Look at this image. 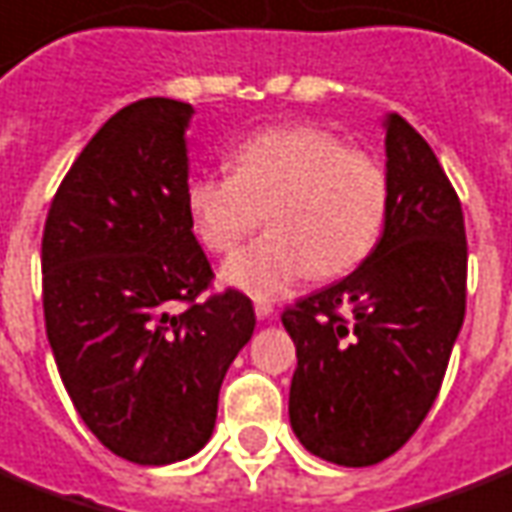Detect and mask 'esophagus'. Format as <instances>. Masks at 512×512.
Here are the masks:
<instances>
[{"mask_svg": "<svg viewBox=\"0 0 512 512\" xmlns=\"http://www.w3.org/2000/svg\"><path fill=\"white\" fill-rule=\"evenodd\" d=\"M255 314H257V319H271L273 317V306H271V303H265V300H257Z\"/></svg>", "mask_w": 512, "mask_h": 512, "instance_id": "obj_1", "label": "esophagus"}]
</instances>
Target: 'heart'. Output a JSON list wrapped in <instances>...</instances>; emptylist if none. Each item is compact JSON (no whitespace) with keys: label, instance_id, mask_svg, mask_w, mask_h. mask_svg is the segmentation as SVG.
Listing matches in <instances>:
<instances>
[{"label":"heart","instance_id":"obj_1","mask_svg":"<svg viewBox=\"0 0 512 512\" xmlns=\"http://www.w3.org/2000/svg\"><path fill=\"white\" fill-rule=\"evenodd\" d=\"M233 174H195L185 209L195 236L230 252L265 220L271 233L222 265V282L255 298H279L314 271L341 276L373 252L384 228L389 182L360 150L319 126H271L230 152Z\"/></svg>","mask_w":512,"mask_h":512}]
</instances>
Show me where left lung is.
<instances>
[{
  "label": "left lung",
  "mask_w": 512,
  "mask_h": 512,
  "mask_svg": "<svg viewBox=\"0 0 512 512\" xmlns=\"http://www.w3.org/2000/svg\"><path fill=\"white\" fill-rule=\"evenodd\" d=\"M384 233L357 271L282 314L298 368L295 438L319 459L370 467L405 446L440 392L464 322L462 204L421 134L384 117ZM343 305L349 320L337 314Z\"/></svg>",
  "instance_id": "1"
}]
</instances>
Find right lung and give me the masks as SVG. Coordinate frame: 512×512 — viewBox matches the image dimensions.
Listing matches in <instances>:
<instances>
[{
	"mask_svg": "<svg viewBox=\"0 0 512 512\" xmlns=\"http://www.w3.org/2000/svg\"><path fill=\"white\" fill-rule=\"evenodd\" d=\"M193 112L155 96L109 117L42 236L45 327L66 392L112 454L150 467L209 443L222 378L255 333L239 290L195 303L214 273L185 209Z\"/></svg>",
	"mask_w": 512,
	"mask_h": 512,
	"instance_id": "right-lung-1",
	"label": "right lung"
}]
</instances>
